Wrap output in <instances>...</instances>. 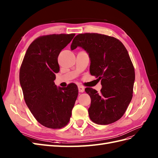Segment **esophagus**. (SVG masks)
Returning a JSON list of instances; mask_svg holds the SVG:
<instances>
[{
	"label": "esophagus",
	"mask_w": 158,
	"mask_h": 158,
	"mask_svg": "<svg viewBox=\"0 0 158 158\" xmlns=\"http://www.w3.org/2000/svg\"><path fill=\"white\" fill-rule=\"evenodd\" d=\"M78 91L80 92H84V86L80 85V86H78Z\"/></svg>",
	"instance_id": "obj_1"
}]
</instances>
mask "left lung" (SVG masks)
Wrapping results in <instances>:
<instances>
[{
	"label": "left lung",
	"instance_id": "left-lung-1",
	"mask_svg": "<svg viewBox=\"0 0 158 158\" xmlns=\"http://www.w3.org/2000/svg\"><path fill=\"white\" fill-rule=\"evenodd\" d=\"M77 47L88 53L90 74L101 80L99 93L85 89L91 98L90 118L98 125L113 123L123 117L133 97L135 70L127 50L116 38L90 33L77 35L71 49Z\"/></svg>",
	"mask_w": 158,
	"mask_h": 158
}]
</instances>
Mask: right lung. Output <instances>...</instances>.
I'll use <instances>...</instances> for the list:
<instances>
[{"label":"right lung","instance_id":"obj_1","mask_svg":"<svg viewBox=\"0 0 158 158\" xmlns=\"http://www.w3.org/2000/svg\"><path fill=\"white\" fill-rule=\"evenodd\" d=\"M74 35L37 37L29 46L21 64L19 81L26 105L36 120L48 128L61 129L68 123L78 97L75 84L57 88L54 83L60 71L57 57Z\"/></svg>","mask_w":158,"mask_h":158}]
</instances>
